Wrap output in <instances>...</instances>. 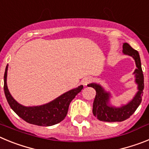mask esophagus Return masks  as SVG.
I'll use <instances>...</instances> for the list:
<instances>
[{"mask_svg": "<svg viewBox=\"0 0 149 149\" xmlns=\"http://www.w3.org/2000/svg\"><path fill=\"white\" fill-rule=\"evenodd\" d=\"M93 77H85V78L83 79V81H82V83L84 85H85V86H86L87 84H90L91 82H93Z\"/></svg>", "mask_w": 149, "mask_h": 149, "instance_id": "obj_1", "label": "esophagus"}]
</instances>
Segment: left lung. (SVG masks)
Returning a JSON list of instances; mask_svg holds the SVG:
<instances>
[{
	"mask_svg": "<svg viewBox=\"0 0 149 149\" xmlns=\"http://www.w3.org/2000/svg\"><path fill=\"white\" fill-rule=\"evenodd\" d=\"M123 53L133 56V58L135 60L137 68L134 71V74L136 76V83L138 84L139 91L134 99L127 105L121 107L120 108H116L108 104L110 93H106L103 88L98 84H89L88 86L94 88L96 91L93 112L94 116H95L97 119L100 121L115 122L126 120L131 117V116L136 111L138 107L141 104L144 89V76L142 70L139 53L127 43L123 44Z\"/></svg>",
	"mask_w": 149,
	"mask_h": 149,
	"instance_id": "1",
	"label": "left lung"
}]
</instances>
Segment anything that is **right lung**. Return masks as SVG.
I'll return each instance as SVG.
<instances>
[{
  "label": "right lung",
  "mask_w": 149,
  "mask_h": 149,
  "mask_svg": "<svg viewBox=\"0 0 149 149\" xmlns=\"http://www.w3.org/2000/svg\"><path fill=\"white\" fill-rule=\"evenodd\" d=\"M7 65L4 73L5 96L10 107L18 116L23 120L32 125L38 126H51L60 123L65 119L71 101L79 93H81L84 86H80L64 93L51 102L42 106L24 107L12 97L6 85Z\"/></svg>",
  "instance_id": "add662e5"
}]
</instances>
